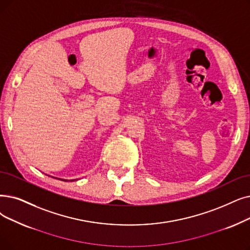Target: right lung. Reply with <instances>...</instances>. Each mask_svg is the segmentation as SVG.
I'll return each mask as SVG.
<instances>
[{"label": "right lung", "mask_w": 250, "mask_h": 250, "mask_svg": "<svg viewBox=\"0 0 250 250\" xmlns=\"http://www.w3.org/2000/svg\"><path fill=\"white\" fill-rule=\"evenodd\" d=\"M62 181H66V180H62Z\"/></svg>", "instance_id": "add662e5"}]
</instances>
